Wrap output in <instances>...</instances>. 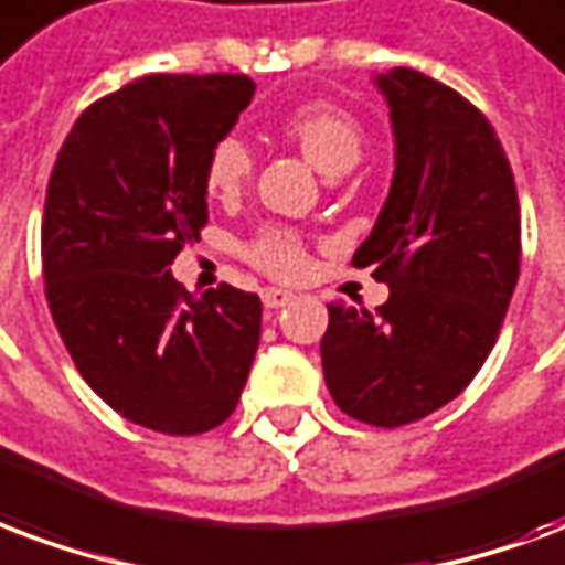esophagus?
<instances>
[{
	"mask_svg": "<svg viewBox=\"0 0 565 565\" xmlns=\"http://www.w3.org/2000/svg\"><path fill=\"white\" fill-rule=\"evenodd\" d=\"M290 302H294V294H287V290H275V287L263 290V305H266V308H284V305Z\"/></svg>",
	"mask_w": 565,
	"mask_h": 565,
	"instance_id": "esophagus-1",
	"label": "esophagus"
}]
</instances>
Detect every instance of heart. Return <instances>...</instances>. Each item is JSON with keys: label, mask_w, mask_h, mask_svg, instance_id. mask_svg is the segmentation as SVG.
<instances>
[{"label": "heart", "mask_w": 565, "mask_h": 565, "mask_svg": "<svg viewBox=\"0 0 565 565\" xmlns=\"http://www.w3.org/2000/svg\"><path fill=\"white\" fill-rule=\"evenodd\" d=\"M281 134L290 143L299 146V152L326 177L347 173L356 164L365 146V131L356 116L326 102L296 107L281 122ZM250 170H254V154L248 143L239 137H221L218 143L209 149L206 173H203L209 194L236 198L250 179ZM248 257L257 269L278 275V278H296L308 266V254H305L299 233L284 227L260 230L248 245Z\"/></svg>", "instance_id": "heart-1"}]
</instances>
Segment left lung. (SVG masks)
Listing matches in <instances>:
<instances>
[{
    "label": "left lung",
    "instance_id": "obj_1",
    "mask_svg": "<svg viewBox=\"0 0 565 565\" xmlns=\"http://www.w3.org/2000/svg\"><path fill=\"white\" fill-rule=\"evenodd\" d=\"M395 177L356 269L388 287L377 311L329 305L323 377L347 416L401 428L458 398L497 344L521 269V206L494 128L422 71L377 77Z\"/></svg>",
    "mask_w": 565,
    "mask_h": 565
}]
</instances>
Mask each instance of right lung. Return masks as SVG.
I'll list each match as a JSON object with an SVG mask.
<instances>
[{"label": "right lung", "instance_id": "add662e5", "mask_svg": "<svg viewBox=\"0 0 565 565\" xmlns=\"http://www.w3.org/2000/svg\"><path fill=\"white\" fill-rule=\"evenodd\" d=\"M254 98L245 74H149L89 104L41 218L50 315L81 377L134 425L218 428L260 344L257 294L191 296L170 275L206 227L209 149Z\"/></svg>", "mask_w": 565, "mask_h": 565}]
</instances>
